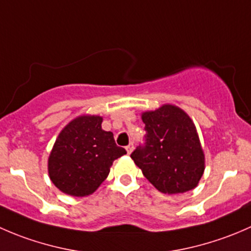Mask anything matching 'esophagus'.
Segmentation results:
<instances>
[{
	"instance_id": "1",
	"label": "esophagus",
	"mask_w": 251,
	"mask_h": 251,
	"mask_svg": "<svg viewBox=\"0 0 251 251\" xmlns=\"http://www.w3.org/2000/svg\"><path fill=\"white\" fill-rule=\"evenodd\" d=\"M132 151H133V143H130L127 147H126V151H127V154H131L132 153Z\"/></svg>"
}]
</instances>
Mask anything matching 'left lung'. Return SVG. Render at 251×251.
I'll use <instances>...</instances> for the list:
<instances>
[{"mask_svg":"<svg viewBox=\"0 0 251 251\" xmlns=\"http://www.w3.org/2000/svg\"><path fill=\"white\" fill-rule=\"evenodd\" d=\"M146 143L131 158L144 177L165 194H179L198 186L205 170V155L193 120L183 109L163 104L143 111Z\"/></svg>","mask_w":251,"mask_h":251,"instance_id":"1","label":"left lung"}]
</instances>
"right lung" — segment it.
<instances>
[{"label":"right lung","mask_w":251,"mask_h":251,"mask_svg":"<svg viewBox=\"0 0 251 251\" xmlns=\"http://www.w3.org/2000/svg\"><path fill=\"white\" fill-rule=\"evenodd\" d=\"M100 115H80L63 127L48 156V176L63 193L87 197L97 191L115 159L126 151L102 128Z\"/></svg>","instance_id":"add662e5"}]
</instances>
